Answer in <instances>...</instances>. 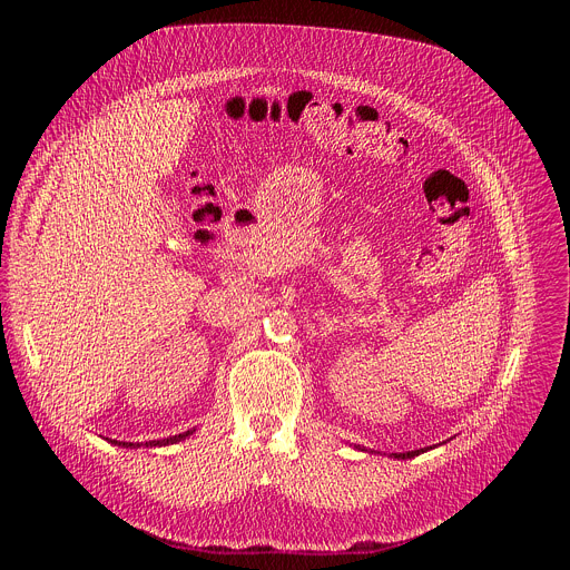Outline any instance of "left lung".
Returning <instances> with one entry per match:
<instances>
[{"label":"left lung","mask_w":570,"mask_h":570,"mask_svg":"<svg viewBox=\"0 0 570 570\" xmlns=\"http://www.w3.org/2000/svg\"><path fill=\"white\" fill-rule=\"evenodd\" d=\"M424 451H429V449H417V451H405V453H392L396 460H409V458H415V455H420V453H424Z\"/></svg>","instance_id":"obj_1"}]
</instances>
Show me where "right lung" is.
Wrapping results in <instances>:
<instances>
[{"label":"right lung","instance_id":"right-lung-1","mask_svg":"<svg viewBox=\"0 0 570 570\" xmlns=\"http://www.w3.org/2000/svg\"><path fill=\"white\" fill-rule=\"evenodd\" d=\"M196 433V429H191V431H187V433H180V435H171V438H165V440H150V442H146V444H141V442H117V440H108L110 444H117V446H124V449H139V446H169V444H176V442H183V440H187L189 435H194Z\"/></svg>","mask_w":570,"mask_h":570}]
</instances>
